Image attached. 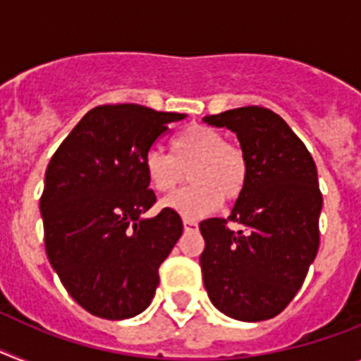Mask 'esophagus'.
Instances as JSON below:
<instances>
[{
    "mask_svg": "<svg viewBox=\"0 0 361 361\" xmlns=\"http://www.w3.org/2000/svg\"><path fill=\"white\" fill-rule=\"evenodd\" d=\"M183 227H185V231H196L198 229V222L192 220V218H183Z\"/></svg>",
    "mask_w": 361,
    "mask_h": 361,
    "instance_id": "34e87169",
    "label": "esophagus"
}]
</instances>
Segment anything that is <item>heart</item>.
<instances>
[{
  "instance_id": "b5f03b06",
  "label": "heart",
  "mask_w": 361,
  "mask_h": 361,
  "mask_svg": "<svg viewBox=\"0 0 361 361\" xmlns=\"http://www.w3.org/2000/svg\"><path fill=\"white\" fill-rule=\"evenodd\" d=\"M171 156L159 148H150L143 157L147 181L157 192H171L185 180L187 189L161 202L185 218H198L220 207L222 198L231 202L242 195L247 180L246 154L237 145L224 141L222 132L192 124L176 135Z\"/></svg>"
}]
</instances>
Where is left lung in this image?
<instances>
[{"label": "left lung", "mask_w": 361, "mask_h": 361, "mask_svg": "<svg viewBox=\"0 0 361 361\" xmlns=\"http://www.w3.org/2000/svg\"><path fill=\"white\" fill-rule=\"evenodd\" d=\"M211 126L235 132L247 159V180L231 214L200 224L207 295L238 321L271 319L302 286L319 247L316 163L281 115L244 106L207 115ZM237 221L244 232H231Z\"/></svg>", "instance_id": "obj_1"}]
</instances>
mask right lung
Here are the masks:
<instances>
[{
    "label": "right lung",
    "instance_id": "obj_1",
    "mask_svg": "<svg viewBox=\"0 0 361 361\" xmlns=\"http://www.w3.org/2000/svg\"><path fill=\"white\" fill-rule=\"evenodd\" d=\"M185 114L139 104L87 111L45 171L40 213L51 266L75 301L93 316L128 319L152 302L159 274L183 233L180 214L156 204L143 157Z\"/></svg>",
    "mask_w": 361,
    "mask_h": 361
}]
</instances>
